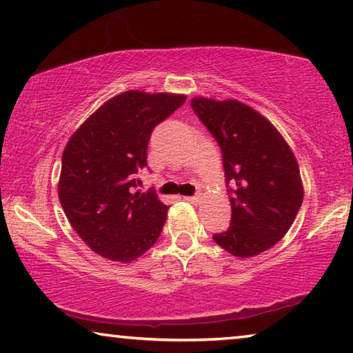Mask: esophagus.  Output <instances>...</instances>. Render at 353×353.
I'll return each mask as SVG.
<instances>
[{
	"mask_svg": "<svg viewBox=\"0 0 353 353\" xmlns=\"http://www.w3.org/2000/svg\"><path fill=\"white\" fill-rule=\"evenodd\" d=\"M185 201H188V203L196 204V203H199V196H185Z\"/></svg>",
	"mask_w": 353,
	"mask_h": 353,
	"instance_id": "esophagus-1",
	"label": "esophagus"
}]
</instances>
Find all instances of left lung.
I'll return each instance as SVG.
<instances>
[{
  "instance_id": "obj_1",
  "label": "left lung",
  "mask_w": 353,
  "mask_h": 353,
  "mask_svg": "<svg viewBox=\"0 0 353 353\" xmlns=\"http://www.w3.org/2000/svg\"><path fill=\"white\" fill-rule=\"evenodd\" d=\"M192 106L216 139L232 185L231 226L215 243L243 259L264 253L286 236L303 203L297 159L275 125L239 100L193 97Z\"/></svg>"
}]
</instances>
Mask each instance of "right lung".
Wrapping results in <instances>:
<instances>
[{
	"instance_id": "obj_1",
	"label": "right lung",
	"mask_w": 353,
	"mask_h": 353,
	"mask_svg": "<svg viewBox=\"0 0 353 353\" xmlns=\"http://www.w3.org/2000/svg\"><path fill=\"white\" fill-rule=\"evenodd\" d=\"M170 92L125 91L77 128L63 152L58 196L70 226L94 253L132 262L160 237L168 205L135 192L154 127L185 102Z\"/></svg>"
}]
</instances>
